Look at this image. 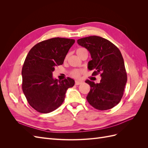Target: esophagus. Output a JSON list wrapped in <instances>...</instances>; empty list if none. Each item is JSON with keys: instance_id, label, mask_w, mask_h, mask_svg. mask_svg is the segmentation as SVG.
<instances>
[{"instance_id": "1", "label": "esophagus", "mask_w": 148, "mask_h": 148, "mask_svg": "<svg viewBox=\"0 0 148 148\" xmlns=\"http://www.w3.org/2000/svg\"><path fill=\"white\" fill-rule=\"evenodd\" d=\"M83 83L82 81H79V80H76L75 81V84L76 85H79V84H81Z\"/></svg>"}]
</instances>
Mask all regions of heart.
I'll return each instance as SVG.
<instances>
[{"label":"heart","instance_id":"b5f03b06","mask_svg":"<svg viewBox=\"0 0 148 148\" xmlns=\"http://www.w3.org/2000/svg\"><path fill=\"white\" fill-rule=\"evenodd\" d=\"M84 49V48H82V47H79V48H78L77 49V51H76V52H77V55L78 56L80 52H81L82 51H83ZM83 72L82 70H73L72 72H71V75H72L73 77H79V75H81V73Z\"/></svg>","mask_w":148,"mask_h":148}]
</instances>
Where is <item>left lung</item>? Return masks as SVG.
Segmentation results:
<instances>
[{
	"mask_svg": "<svg viewBox=\"0 0 148 148\" xmlns=\"http://www.w3.org/2000/svg\"><path fill=\"white\" fill-rule=\"evenodd\" d=\"M77 42L90 53L92 60L88 68L94 70L92 75L101 73V77L99 83L89 79L85 82L91 87L88 102L97 110L112 109L122 99L127 82L122 53L110 41L97 36L81 38Z\"/></svg>",
	"mask_w": 148,
	"mask_h": 148,
	"instance_id": "8db88e82",
	"label": "left lung"
}]
</instances>
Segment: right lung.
<instances>
[{"mask_svg":"<svg viewBox=\"0 0 148 148\" xmlns=\"http://www.w3.org/2000/svg\"><path fill=\"white\" fill-rule=\"evenodd\" d=\"M75 39L54 38L36 44L26 56L22 68V89L29 104L39 112L55 110L63 103L66 90L75 81L53 78L55 66L62 65Z\"/></svg>","mask_w":148,"mask_h":148,"instance_id":"1","label":"right lung"}]
</instances>
